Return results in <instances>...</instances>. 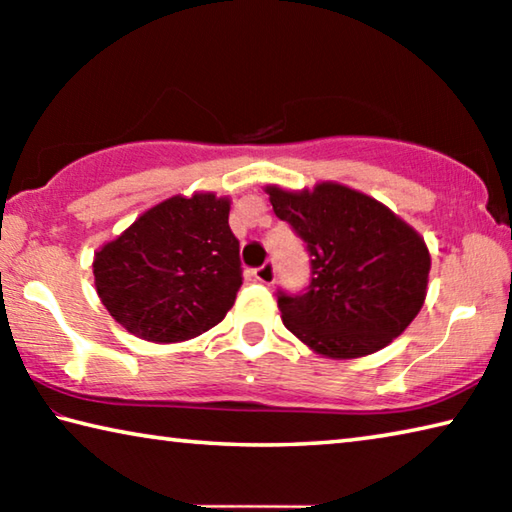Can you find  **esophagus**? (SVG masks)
I'll use <instances>...</instances> for the list:
<instances>
[{
	"instance_id": "esophagus-1",
	"label": "esophagus",
	"mask_w": 512,
	"mask_h": 512,
	"mask_svg": "<svg viewBox=\"0 0 512 512\" xmlns=\"http://www.w3.org/2000/svg\"><path fill=\"white\" fill-rule=\"evenodd\" d=\"M275 273H277L275 262H266V264H262L259 268H255V277H257V282L266 284V287H271V284L275 282Z\"/></svg>"
}]
</instances>
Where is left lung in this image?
I'll return each mask as SVG.
<instances>
[{
    "label": "left lung",
    "mask_w": 512,
    "mask_h": 512,
    "mask_svg": "<svg viewBox=\"0 0 512 512\" xmlns=\"http://www.w3.org/2000/svg\"><path fill=\"white\" fill-rule=\"evenodd\" d=\"M266 192L309 253L307 287L275 293L289 332L332 359L363 357L397 339L427 296L431 257L418 232L375 198L336 183Z\"/></svg>",
    "instance_id": "1"
}]
</instances>
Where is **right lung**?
<instances>
[{
  "instance_id": "add662e5",
  "label": "right lung",
  "mask_w": 512,
  "mask_h": 512,
  "mask_svg": "<svg viewBox=\"0 0 512 512\" xmlns=\"http://www.w3.org/2000/svg\"><path fill=\"white\" fill-rule=\"evenodd\" d=\"M230 201L173 196L94 255V284L110 316L155 343L187 341L219 325L244 282Z\"/></svg>"
}]
</instances>
